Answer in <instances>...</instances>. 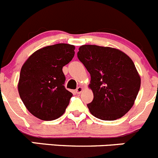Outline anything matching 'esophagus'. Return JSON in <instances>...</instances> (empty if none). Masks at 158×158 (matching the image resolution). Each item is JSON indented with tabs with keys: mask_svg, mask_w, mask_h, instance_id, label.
I'll use <instances>...</instances> for the list:
<instances>
[{
	"mask_svg": "<svg viewBox=\"0 0 158 158\" xmlns=\"http://www.w3.org/2000/svg\"><path fill=\"white\" fill-rule=\"evenodd\" d=\"M82 90H83V88H82V86H79V87L76 89V93H77L78 94H80L81 93H82Z\"/></svg>",
	"mask_w": 158,
	"mask_h": 158,
	"instance_id": "34e87169",
	"label": "esophagus"
}]
</instances>
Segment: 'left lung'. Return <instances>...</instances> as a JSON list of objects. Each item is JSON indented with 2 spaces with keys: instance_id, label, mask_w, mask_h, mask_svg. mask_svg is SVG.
<instances>
[{
  "instance_id": "1",
  "label": "left lung",
  "mask_w": 158,
  "mask_h": 158,
  "mask_svg": "<svg viewBox=\"0 0 158 158\" xmlns=\"http://www.w3.org/2000/svg\"><path fill=\"white\" fill-rule=\"evenodd\" d=\"M91 76L89 88L94 100L87 104L97 118L114 121L132 108L141 79L132 59L116 48L82 45L77 54Z\"/></svg>"
}]
</instances>
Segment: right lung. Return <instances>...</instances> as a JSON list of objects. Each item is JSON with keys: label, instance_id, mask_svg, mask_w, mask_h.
Listing matches in <instances>:
<instances>
[{"label": "right lung", "instance_id": "obj_1", "mask_svg": "<svg viewBox=\"0 0 158 158\" xmlns=\"http://www.w3.org/2000/svg\"><path fill=\"white\" fill-rule=\"evenodd\" d=\"M75 48L67 44L44 47L23 64L18 90L27 110L37 118L55 120L65 111L72 94L64 86L62 68L72 61Z\"/></svg>", "mask_w": 158, "mask_h": 158}]
</instances>
